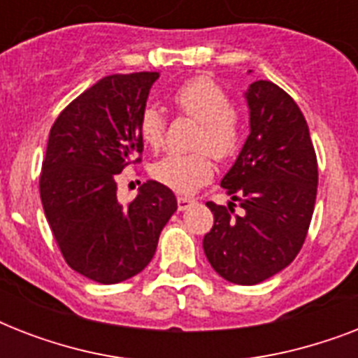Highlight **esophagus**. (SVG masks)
I'll list each match as a JSON object with an SVG mask.
<instances>
[{
	"label": "esophagus",
	"instance_id": "1",
	"mask_svg": "<svg viewBox=\"0 0 358 358\" xmlns=\"http://www.w3.org/2000/svg\"><path fill=\"white\" fill-rule=\"evenodd\" d=\"M193 199H187V196H178V210L180 212H184V210H187V208L193 204Z\"/></svg>",
	"mask_w": 358,
	"mask_h": 358
}]
</instances>
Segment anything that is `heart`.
<instances>
[{
	"instance_id": "obj_1",
	"label": "heart",
	"mask_w": 358,
	"mask_h": 358,
	"mask_svg": "<svg viewBox=\"0 0 358 358\" xmlns=\"http://www.w3.org/2000/svg\"><path fill=\"white\" fill-rule=\"evenodd\" d=\"M173 102L180 113L201 124L193 148L208 150L219 162L236 156L243 129L232 98L217 81L193 78L174 92ZM141 137L152 148H159L165 139V119L157 108H146L139 120ZM213 165L207 152L169 154L152 167V176L159 184L180 195H189L212 178Z\"/></svg>"
}]
</instances>
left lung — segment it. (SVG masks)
<instances>
[{
  "label": "left lung",
  "mask_w": 358,
  "mask_h": 358,
  "mask_svg": "<svg viewBox=\"0 0 358 358\" xmlns=\"http://www.w3.org/2000/svg\"><path fill=\"white\" fill-rule=\"evenodd\" d=\"M250 134L221 180L234 202L213 213L202 247L229 282L250 286L289 266L305 243L317 193V159L306 120L288 92L258 80L245 92Z\"/></svg>",
  "instance_id": "1"
}]
</instances>
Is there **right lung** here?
Listing matches in <instances>:
<instances>
[{
  "label": "right lung",
  "mask_w": 358,
  "mask_h": 358,
  "mask_svg": "<svg viewBox=\"0 0 358 358\" xmlns=\"http://www.w3.org/2000/svg\"><path fill=\"white\" fill-rule=\"evenodd\" d=\"M157 72L102 78L72 100L50 129L41 201L61 255L100 284L141 273L176 212L167 185L148 180L128 206L117 199V174L141 162L139 120Z\"/></svg>",
  "instance_id": "right-lung-1"
}]
</instances>
